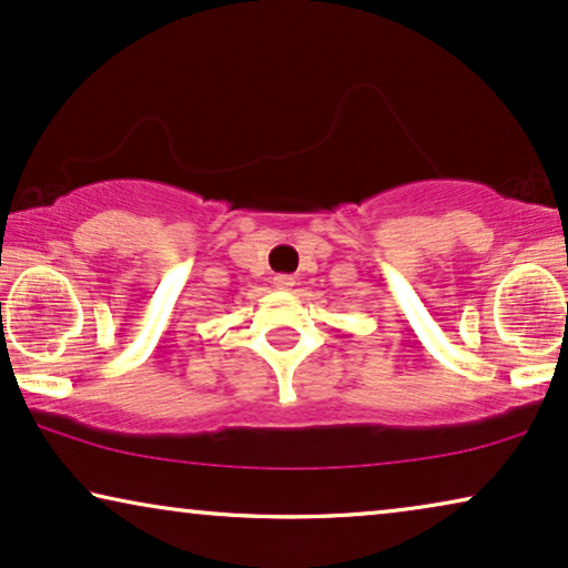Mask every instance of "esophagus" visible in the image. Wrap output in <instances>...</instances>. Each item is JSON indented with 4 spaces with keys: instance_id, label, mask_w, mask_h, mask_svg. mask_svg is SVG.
<instances>
[{
    "instance_id": "esophagus-1",
    "label": "esophagus",
    "mask_w": 568,
    "mask_h": 568,
    "mask_svg": "<svg viewBox=\"0 0 568 568\" xmlns=\"http://www.w3.org/2000/svg\"><path fill=\"white\" fill-rule=\"evenodd\" d=\"M274 286H276V290H290V286H294V276L276 274L274 276Z\"/></svg>"
}]
</instances>
